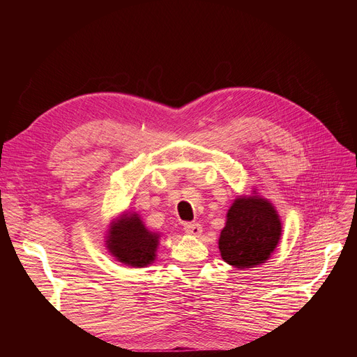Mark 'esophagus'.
<instances>
[{
  "label": "esophagus",
  "instance_id": "1",
  "mask_svg": "<svg viewBox=\"0 0 357 357\" xmlns=\"http://www.w3.org/2000/svg\"><path fill=\"white\" fill-rule=\"evenodd\" d=\"M185 232H186L188 235L198 236V235H201V232H202V226H201L199 223H197V222L186 223V225H185Z\"/></svg>",
  "mask_w": 357,
  "mask_h": 357
}]
</instances>
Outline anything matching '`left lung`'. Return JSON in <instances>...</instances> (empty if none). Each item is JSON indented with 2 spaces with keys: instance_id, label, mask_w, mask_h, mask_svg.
<instances>
[{
  "instance_id": "1",
  "label": "left lung",
  "mask_w": 357,
  "mask_h": 357,
  "mask_svg": "<svg viewBox=\"0 0 357 357\" xmlns=\"http://www.w3.org/2000/svg\"><path fill=\"white\" fill-rule=\"evenodd\" d=\"M220 232L222 259L235 268H252L271 256L282 223L271 202L257 197L235 199Z\"/></svg>"
}]
</instances>
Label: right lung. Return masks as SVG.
<instances>
[{"mask_svg": "<svg viewBox=\"0 0 357 357\" xmlns=\"http://www.w3.org/2000/svg\"><path fill=\"white\" fill-rule=\"evenodd\" d=\"M107 238V247L119 262L142 268L155 261L159 235L147 231L137 214H125L113 223Z\"/></svg>", "mask_w": 357, "mask_h": 357, "instance_id": "right-lung-1", "label": "right lung"}]
</instances>
